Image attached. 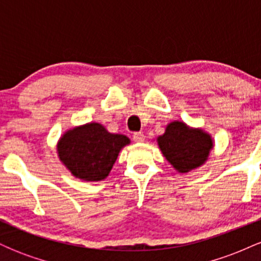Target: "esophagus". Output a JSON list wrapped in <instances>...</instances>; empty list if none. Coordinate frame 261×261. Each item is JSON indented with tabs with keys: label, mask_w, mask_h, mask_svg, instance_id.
<instances>
[{
	"label": "esophagus",
	"mask_w": 261,
	"mask_h": 261,
	"mask_svg": "<svg viewBox=\"0 0 261 261\" xmlns=\"http://www.w3.org/2000/svg\"><path fill=\"white\" fill-rule=\"evenodd\" d=\"M133 137L135 142H143V141H145V135L142 133H135L133 135Z\"/></svg>",
	"instance_id": "1"
}]
</instances>
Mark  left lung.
Here are the masks:
<instances>
[{
    "instance_id": "1",
    "label": "left lung",
    "mask_w": 261,
    "mask_h": 261,
    "mask_svg": "<svg viewBox=\"0 0 261 261\" xmlns=\"http://www.w3.org/2000/svg\"><path fill=\"white\" fill-rule=\"evenodd\" d=\"M157 141L162 153L179 173H188L205 163L214 146L208 134L188 127L181 121L170 122Z\"/></svg>"
}]
</instances>
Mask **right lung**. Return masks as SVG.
Returning a JSON list of instances; mask_svg holds the SVG:
<instances>
[{
  "instance_id": "1",
  "label": "right lung",
  "mask_w": 261,
  "mask_h": 261,
  "mask_svg": "<svg viewBox=\"0 0 261 261\" xmlns=\"http://www.w3.org/2000/svg\"><path fill=\"white\" fill-rule=\"evenodd\" d=\"M128 143L125 135L110 134L103 125L89 122L68 130L59 141L58 152L76 178L98 181L107 178L120 149Z\"/></svg>"
}]
</instances>
